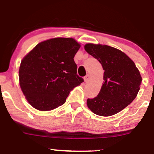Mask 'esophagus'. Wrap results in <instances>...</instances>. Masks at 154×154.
I'll return each mask as SVG.
<instances>
[{
    "instance_id": "obj_1",
    "label": "esophagus",
    "mask_w": 154,
    "mask_h": 154,
    "mask_svg": "<svg viewBox=\"0 0 154 154\" xmlns=\"http://www.w3.org/2000/svg\"><path fill=\"white\" fill-rule=\"evenodd\" d=\"M89 79H90V75L89 74H87L85 77H84V81H85V83H87V82L89 81Z\"/></svg>"
}]
</instances>
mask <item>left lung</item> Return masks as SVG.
Listing matches in <instances>:
<instances>
[{
	"instance_id": "8db88e82",
	"label": "left lung",
	"mask_w": 154,
	"mask_h": 154,
	"mask_svg": "<svg viewBox=\"0 0 154 154\" xmlns=\"http://www.w3.org/2000/svg\"><path fill=\"white\" fill-rule=\"evenodd\" d=\"M85 50L104 70V84L97 96L88 99V108L102 116L120 112L135 99L140 90L142 81L140 71L133 61L116 48L88 43Z\"/></svg>"
}]
</instances>
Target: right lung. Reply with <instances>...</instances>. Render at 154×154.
I'll list each match as a JSON object with an SVG mask.
<instances>
[{
	"mask_svg": "<svg viewBox=\"0 0 154 154\" xmlns=\"http://www.w3.org/2000/svg\"><path fill=\"white\" fill-rule=\"evenodd\" d=\"M80 47L71 38H55L38 43L24 57L19 71L20 85L31 106L40 111L57 108L83 83L73 60Z\"/></svg>",
	"mask_w": 154,
	"mask_h": 154,
	"instance_id": "add662e5",
	"label": "right lung"
}]
</instances>
